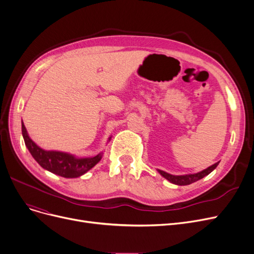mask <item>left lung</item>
<instances>
[{
  "mask_svg": "<svg viewBox=\"0 0 254 254\" xmlns=\"http://www.w3.org/2000/svg\"><path fill=\"white\" fill-rule=\"evenodd\" d=\"M219 162L215 163L214 165H212V166H209L208 168L198 172V173H194V174H186V175H172V174H169L167 172L165 171H162V170H159V173L164 176L165 179L168 180L170 183L174 184V185H179V186H187V185H190L192 183H195L197 181H199L201 179H203L204 176L208 175L209 173H211L217 166H218Z\"/></svg>",
  "mask_w": 254,
  "mask_h": 254,
  "instance_id": "obj_1",
  "label": "left lung"
}]
</instances>
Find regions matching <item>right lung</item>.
Here are the masks:
<instances>
[{"label":"right lung","mask_w":254,"mask_h":254,"mask_svg":"<svg viewBox=\"0 0 254 254\" xmlns=\"http://www.w3.org/2000/svg\"><path fill=\"white\" fill-rule=\"evenodd\" d=\"M21 133H23L27 148L40 166L62 178H79L94 167L103 157V153H98L97 156L92 158H76L67 152L42 149L29 137L23 121H21ZM110 140L111 137L109 138V141Z\"/></svg>","instance_id":"1"}]
</instances>
